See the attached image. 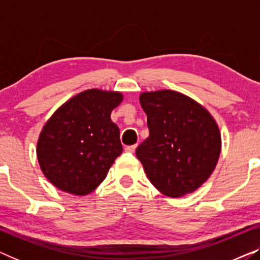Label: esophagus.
<instances>
[{
	"instance_id": "esophagus-1",
	"label": "esophagus",
	"mask_w": 260,
	"mask_h": 260,
	"mask_svg": "<svg viewBox=\"0 0 260 260\" xmlns=\"http://www.w3.org/2000/svg\"><path fill=\"white\" fill-rule=\"evenodd\" d=\"M136 148H137V144H134V145H127V147L125 148V151H127V152H130V154H133V152L136 150Z\"/></svg>"
}]
</instances>
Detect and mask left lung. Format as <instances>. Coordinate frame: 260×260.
<instances>
[{"instance_id": "obj_1", "label": "left lung", "mask_w": 260, "mask_h": 260, "mask_svg": "<svg viewBox=\"0 0 260 260\" xmlns=\"http://www.w3.org/2000/svg\"><path fill=\"white\" fill-rule=\"evenodd\" d=\"M149 137L136 149L150 182L170 198L193 193L211 176L221 136L211 113L180 92H143Z\"/></svg>"}]
</instances>
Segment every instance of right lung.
Segmentation results:
<instances>
[{"instance_id": "right-lung-1", "label": "right lung", "mask_w": 260, "mask_h": 260, "mask_svg": "<svg viewBox=\"0 0 260 260\" xmlns=\"http://www.w3.org/2000/svg\"><path fill=\"white\" fill-rule=\"evenodd\" d=\"M120 92L91 88L74 95L42 127L37 155L44 175L60 190L86 195L108 175L122 154L119 129L111 111Z\"/></svg>"}]
</instances>
